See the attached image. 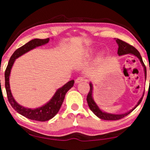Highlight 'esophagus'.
Instances as JSON below:
<instances>
[{
  "label": "esophagus",
  "mask_w": 150,
  "mask_h": 150,
  "mask_svg": "<svg viewBox=\"0 0 150 150\" xmlns=\"http://www.w3.org/2000/svg\"><path fill=\"white\" fill-rule=\"evenodd\" d=\"M84 80H85V79H84L83 77H79L78 78L76 79L75 82H76V83H80V82H82V81H84Z\"/></svg>",
  "instance_id": "34e87169"
}]
</instances>
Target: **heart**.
<instances>
[{
	"mask_svg": "<svg viewBox=\"0 0 150 150\" xmlns=\"http://www.w3.org/2000/svg\"><path fill=\"white\" fill-rule=\"evenodd\" d=\"M94 52V50L93 49H88L85 52V55H90L93 54V53Z\"/></svg>",
	"mask_w": 150,
	"mask_h": 150,
	"instance_id": "heart-1",
	"label": "heart"
}]
</instances>
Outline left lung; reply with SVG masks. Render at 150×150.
<instances>
[{
  "mask_svg": "<svg viewBox=\"0 0 150 150\" xmlns=\"http://www.w3.org/2000/svg\"><path fill=\"white\" fill-rule=\"evenodd\" d=\"M116 42L118 44V46H119L117 53L119 56L126 55V54H130V55H133L137 57L139 59L140 62H141V64L143 66V68H144L145 79H146V68L144 62H143V60H142L141 54H140V53L138 52V50L136 48H135L133 46L129 45V44L124 42V41H122V40L117 39ZM90 90L88 94L87 98H86L88 106L90 107V110L93 111V113L95 115L97 116L98 118H100V119H101L106 120H119L120 119H122V118L128 115V114H129L132 112V111L134 110L135 108L140 104V103H141L142 98H143V97H144V92L142 97L141 98V99L139 100L136 106L133 108L132 110H131L125 113L113 114V113H109L104 112V111H103L99 108H98L97 104L95 103V102L94 101L93 98V95H92V93H93V84H92L91 82H90Z\"/></svg>",
  "mask_w": 150,
  "mask_h": 150,
  "instance_id": "8db88e82",
  "label": "left lung"
}]
</instances>
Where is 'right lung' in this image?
<instances>
[{"label":"right lung","instance_id":"1","mask_svg":"<svg viewBox=\"0 0 150 150\" xmlns=\"http://www.w3.org/2000/svg\"><path fill=\"white\" fill-rule=\"evenodd\" d=\"M49 40L50 38L45 39H35L30 40V42L24 44V46L19 47L13 53L5 71V88L8 101L12 108L19 114L28 118V119L37 121H41V122L48 120L56 115V114L59 112L60 108L62 106L66 93L69 89L73 87L75 81L73 80L70 81L64 85L63 86L59 88L50 100L47 102L44 106L35 108V109H31V108H25L18 104L14 99L11 94L10 86H9V75H10L12 66L13 65L15 59L37 47L47 44L49 42Z\"/></svg>","mask_w":150,"mask_h":150}]
</instances>
